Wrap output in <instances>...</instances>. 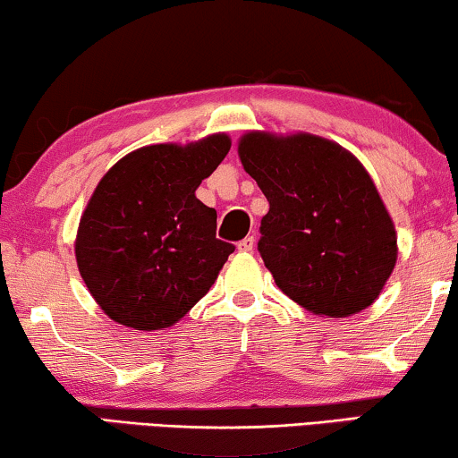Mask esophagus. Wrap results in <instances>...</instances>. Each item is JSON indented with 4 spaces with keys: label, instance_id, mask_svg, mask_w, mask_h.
Segmentation results:
<instances>
[{
    "label": "esophagus",
    "instance_id": "1",
    "mask_svg": "<svg viewBox=\"0 0 458 458\" xmlns=\"http://www.w3.org/2000/svg\"><path fill=\"white\" fill-rule=\"evenodd\" d=\"M237 250H240V252H252V250H254V237L252 235L243 237V240L237 243Z\"/></svg>",
    "mask_w": 458,
    "mask_h": 458
}]
</instances>
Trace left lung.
Listing matches in <instances>:
<instances>
[{"label":"left lung","mask_w":458,"mask_h":458,"mask_svg":"<svg viewBox=\"0 0 458 458\" xmlns=\"http://www.w3.org/2000/svg\"><path fill=\"white\" fill-rule=\"evenodd\" d=\"M242 165L268 199L259 252L302 309L350 317L375 302L396 265V231L365 166L310 133L252 131Z\"/></svg>","instance_id":"8db88e82"}]
</instances>
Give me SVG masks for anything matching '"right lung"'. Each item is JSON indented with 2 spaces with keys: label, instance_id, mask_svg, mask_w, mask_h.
Instances as JSON below:
<instances>
[{
  "label": "right lung",
  "instance_id": "obj_1",
  "mask_svg": "<svg viewBox=\"0 0 458 458\" xmlns=\"http://www.w3.org/2000/svg\"><path fill=\"white\" fill-rule=\"evenodd\" d=\"M229 148L225 133L140 148L99 181L74 254L87 290L112 321L140 331L171 327L215 284L235 246L216 240V210L196 190Z\"/></svg>",
  "mask_w": 458,
  "mask_h": 458
}]
</instances>
